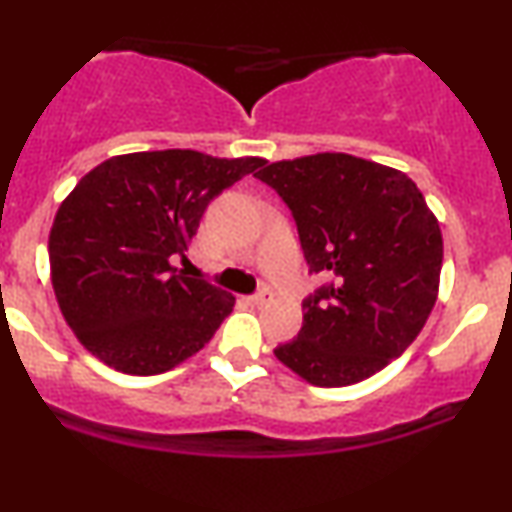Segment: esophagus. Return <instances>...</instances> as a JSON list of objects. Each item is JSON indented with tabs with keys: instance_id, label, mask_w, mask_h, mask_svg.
Wrapping results in <instances>:
<instances>
[{
	"instance_id": "34e87169",
	"label": "esophagus",
	"mask_w": 512,
	"mask_h": 512,
	"mask_svg": "<svg viewBox=\"0 0 512 512\" xmlns=\"http://www.w3.org/2000/svg\"><path fill=\"white\" fill-rule=\"evenodd\" d=\"M250 300H252V305H257V307H267L269 303H274V291H272V288H262V291L252 295Z\"/></svg>"
}]
</instances>
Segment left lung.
Listing matches in <instances>:
<instances>
[{
    "instance_id": "obj_1",
    "label": "left lung",
    "mask_w": 512,
    "mask_h": 512,
    "mask_svg": "<svg viewBox=\"0 0 512 512\" xmlns=\"http://www.w3.org/2000/svg\"><path fill=\"white\" fill-rule=\"evenodd\" d=\"M298 226L310 274L329 283L303 300L298 338L274 350L315 386H350L405 353L439 293L443 240L420 188L403 171L322 152L267 164Z\"/></svg>"
}]
</instances>
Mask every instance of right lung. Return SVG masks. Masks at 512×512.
Here are the masks:
<instances>
[{"mask_svg": "<svg viewBox=\"0 0 512 512\" xmlns=\"http://www.w3.org/2000/svg\"><path fill=\"white\" fill-rule=\"evenodd\" d=\"M264 159L195 150L133 152L85 174L49 233L61 315L116 372L150 377L205 348L231 315V293L174 267L214 197Z\"/></svg>", "mask_w": 512, "mask_h": 512, "instance_id": "1", "label": "right lung"}]
</instances>
